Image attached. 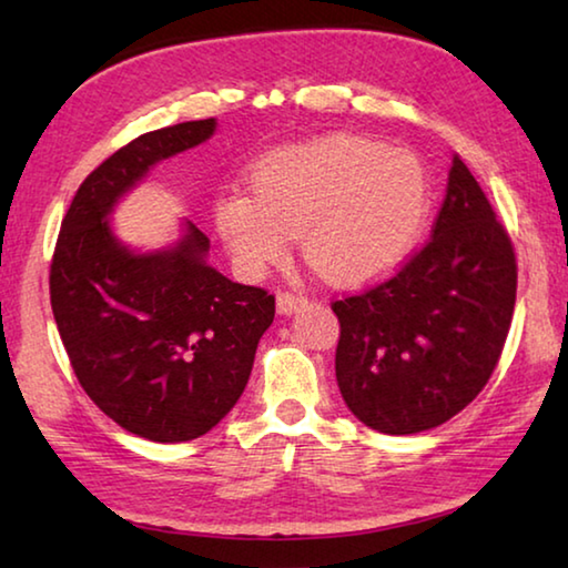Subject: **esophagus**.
Wrapping results in <instances>:
<instances>
[{
  "instance_id": "esophagus-1",
  "label": "esophagus",
  "mask_w": 568,
  "mask_h": 568,
  "mask_svg": "<svg viewBox=\"0 0 568 568\" xmlns=\"http://www.w3.org/2000/svg\"><path fill=\"white\" fill-rule=\"evenodd\" d=\"M304 296L302 294H292V292H278L276 294V312L284 314V317H290L294 314L300 306H304Z\"/></svg>"
}]
</instances>
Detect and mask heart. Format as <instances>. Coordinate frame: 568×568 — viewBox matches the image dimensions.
<instances>
[{
  "instance_id": "obj_1",
  "label": "heart",
  "mask_w": 568,
  "mask_h": 568,
  "mask_svg": "<svg viewBox=\"0 0 568 568\" xmlns=\"http://www.w3.org/2000/svg\"><path fill=\"white\" fill-rule=\"evenodd\" d=\"M248 191L213 203L221 244L248 278L282 264L300 236L306 264L327 282H372L410 254L433 206L420 158L349 133L264 155Z\"/></svg>"
}]
</instances>
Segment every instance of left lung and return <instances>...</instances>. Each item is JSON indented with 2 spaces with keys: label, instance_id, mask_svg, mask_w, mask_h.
<instances>
[{
  "label": "left lung",
  "instance_id": "left-lung-1",
  "mask_svg": "<svg viewBox=\"0 0 568 568\" xmlns=\"http://www.w3.org/2000/svg\"><path fill=\"white\" fill-rule=\"evenodd\" d=\"M514 304V246L453 155L433 239L393 278L332 304L334 369L352 415L385 435L450 420L496 369Z\"/></svg>",
  "mask_w": 568,
  "mask_h": 568
}]
</instances>
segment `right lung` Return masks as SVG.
Returning a JSON list of instances; mask_svg holds the SVG:
<instances>
[{
    "label": "right lung",
    "instance_id": "1",
    "mask_svg": "<svg viewBox=\"0 0 568 568\" xmlns=\"http://www.w3.org/2000/svg\"><path fill=\"white\" fill-rule=\"evenodd\" d=\"M216 133V118L153 130L120 148L74 193L54 246L50 300L74 375L102 413L153 443L219 425L244 393L274 296L216 272L191 221L155 251L115 236L120 199L153 165Z\"/></svg>",
    "mask_w": 568,
    "mask_h": 568
}]
</instances>
